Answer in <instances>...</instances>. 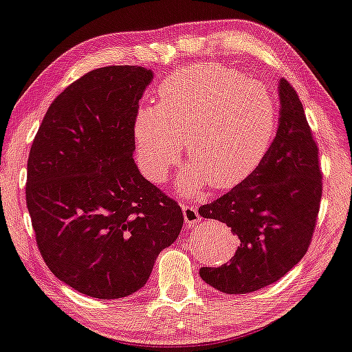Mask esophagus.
Here are the masks:
<instances>
[{
  "mask_svg": "<svg viewBox=\"0 0 352 352\" xmlns=\"http://www.w3.org/2000/svg\"><path fill=\"white\" fill-rule=\"evenodd\" d=\"M182 213H184V219L187 223L195 225L199 221H201V216L197 213V208L195 205H182Z\"/></svg>",
  "mask_w": 352,
  "mask_h": 352,
  "instance_id": "obj_1",
  "label": "esophagus"
}]
</instances>
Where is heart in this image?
<instances>
[{
    "label": "heart",
    "instance_id": "heart-1",
    "mask_svg": "<svg viewBox=\"0 0 352 352\" xmlns=\"http://www.w3.org/2000/svg\"><path fill=\"white\" fill-rule=\"evenodd\" d=\"M276 104L261 82L233 67L190 65L171 73L157 89L156 107L139 110L135 141L139 167L162 182L184 142L191 165L179 182L196 193L233 188L261 165L276 131Z\"/></svg>",
    "mask_w": 352,
    "mask_h": 352
}]
</instances>
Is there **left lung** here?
<instances>
[{"mask_svg": "<svg viewBox=\"0 0 352 352\" xmlns=\"http://www.w3.org/2000/svg\"><path fill=\"white\" fill-rule=\"evenodd\" d=\"M280 118L261 165L228 193L199 208L239 237L231 261L204 267L202 280L225 294H247L274 283L308 251L322 199L319 147L303 105L287 79L279 81Z\"/></svg>", "mask_w": 352, "mask_h": 352, "instance_id": "obj_1", "label": "left lung"}]
</instances>
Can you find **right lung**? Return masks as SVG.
<instances>
[{
    "label": "right lung",
    "instance_id": "obj_1",
    "mask_svg": "<svg viewBox=\"0 0 352 352\" xmlns=\"http://www.w3.org/2000/svg\"><path fill=\"white\" fill-rule=\"evenodd\" d=\"M151 78L138 65L85 73L50 104L30 148L25 202L39 253L59 280L96 299L142 288L184 225L177 202L133 161Z\"/></svg>",
    "mask_w": 352,
    "mask_h": 352
}]
</instances>
